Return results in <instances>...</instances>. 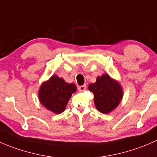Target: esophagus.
Returning <instances> with one entry per match:
<instances>
[{"label": "esophagus", "mask_w": 157, "mask_h": 157, "mask_svg": "<svg viewBox=\"0 0 157 157\" xmlns=\"http://www.w3.org/2000/svg\"><path fill=\"white\" fill-rule=\"evenodd\" d=\"M78 90L80 91H83L86 89V85H81V86H78Z\"/></svg>", "instance_id": "1"}]
</instances>
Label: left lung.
I'll use <instances>...</instances> for the list:
<instances>
[{
	"label": "left lung",
	"instance_id": "8db88e82",
	"mask_svg": "<svg viewBox=\"0 0 157 157\" xmlns=\"http://www.w3.org/2000/svg\"><path fill=\"white\" fill-rule=\"evenodd\" d=\"M88 89L94 94L96 108L103 114H108L115 109L123 97V90L120 84L108 74L98 76L95 83H91Z\"/></svg>",
	"mask_w": 157,
	"mask_h": 157
}]
</instances>
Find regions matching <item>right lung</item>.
Here are the masks:
<instances>
[{
  "instance_id": "obj_1",
  "label": "right lung",
  "mask_w": 157,
  "mask_h": 157,
  "mask_svg": "<svg viewBox=\"0 0 157 157\" xmlns=\"http://www.w3.org/2000/svg\"><path fill=\"white\" fill-rule=\"evenodd\" d=\"M77 90L75 84H69L63 78L52 75L43 82L39 91L40 103L55 114H61L65 111L71 96Z\"/></svg>"
}]
</instances>
